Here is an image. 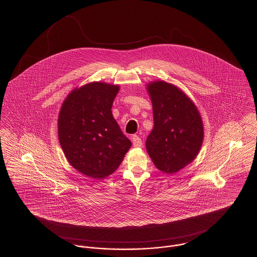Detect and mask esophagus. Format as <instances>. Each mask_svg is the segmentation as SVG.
<instances>
[{
  "label": "esophagus",
  "instance_id": "obj_1",
  "mask_svg": "<svg viewBox=\"0 0 257 257\" xmlns=\"http://www.w3.org/2000/svg\"><path fill=\"white\" fill-rule=\"evenodd\" d=\"M132 142H133V146H134V147H141L143 146L142 140H141L137 135H134V136L132 137Z\"/></svg>",
  "mask_w": 257,
  "mask_h": 257
}]
</instances>
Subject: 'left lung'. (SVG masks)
<instances>
[{
  "mask_svg": "<svg viewBox=\"0 0 257 257\" xmlns=\"http://www.w3.org/2000/svg\"><path fill=\"white\" fill-rule=\"evenodd\" d=\"M147 91L154 118L147 153L159 171L173 174L198 155L204 138L202 118L194 101L171 83L149 82Z\"/></svg>",
  "mask_w": 257,
  "mask_h": 257,
  "instance_id": "left-lung-1",
  "label": "left lung"
}]
</instances>
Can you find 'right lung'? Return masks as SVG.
I'll list each match as a JSON object with an SVG mask.
<instances>
[{
  "label": "right lung",
  "mask_w": 257,
  "mask_h": 257,
  "mask_svg": "<svg viewBox=\"0 0 257 257\" xmlns=\"http://www.w3.org/2000/svg\"><path fill=\"white\" fill-rule=\"evenodd\" d=\"M119 89V85L91 82L75 87L61 104L58 135L63 154L87 177H108L132 146L111 112Z\"/></svg>",
  "instance_id": "1"
}]
</instances>
